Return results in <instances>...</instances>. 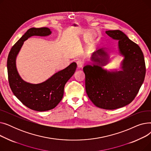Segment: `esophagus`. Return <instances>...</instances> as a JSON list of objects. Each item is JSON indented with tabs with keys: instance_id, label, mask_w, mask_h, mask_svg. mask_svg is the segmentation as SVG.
Segmentation results:
<instances>
[{
	"instance_id": "esophagus-1",
	"label": "esophagus",
	"mask_w": 151,
	"mask_h": 151,
	"mask_svg": "<svg viewBox=\"0 0 151 151\" xmlns=\"http://www.w3.org/2000/svg\"><path fill=\"white\" fill-rule=\"evenodd\" d=\"M77 63V67L78 68H81L84 66V62L81 60H78L76 62Z\"/></svg>"
}]
</instances>
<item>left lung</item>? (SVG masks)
<instances>
[{"label":"left lung","instance_id":"1","mask_svg":"<svg viewBox=\"0 0 151 151\" xmlns=\"http://www.w3.org/2000/svg\"><path fill=\"white\" fill-rule=\"evenodd\" d=\"M106 34L118 40L119 52L124 58L121 70L109 71L101 67L109 58L106 48L93 52V63L83 68L86 91L96 106L115 109L129 105L135 98L145 80L146 65L139 46L122 31L107 30Z\"/></svg>","mask_w":151,"mask_h":151}]
</instances>
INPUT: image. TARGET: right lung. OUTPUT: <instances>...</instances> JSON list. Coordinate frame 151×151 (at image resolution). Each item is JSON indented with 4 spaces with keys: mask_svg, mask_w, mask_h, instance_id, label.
I'll use <instances>...</instances> for the list:
<instances>
[{
    "mask_svg": "<svg viewBox=\"0 0 151 151\" xmlns=\"http://www.w3.org/2000/svg\"><path fill=\"white\" fill-rule=\"evenodd\" d=\"M51 34V30L47 27L29 29L12 47L7 59L8 77L13 93L23 105L37 111L50 110L59 104L63 96L64 86L77 67L75 62L71 63L39 84L27 83L21 78L16 66V59L24 42L32 36L45 37Z\"/></svg>",
    "mask_w": 151,
    "mask_h": 151,
    "instance_id": "obj_1",
    "label": "right lung"
}]
</instances>
